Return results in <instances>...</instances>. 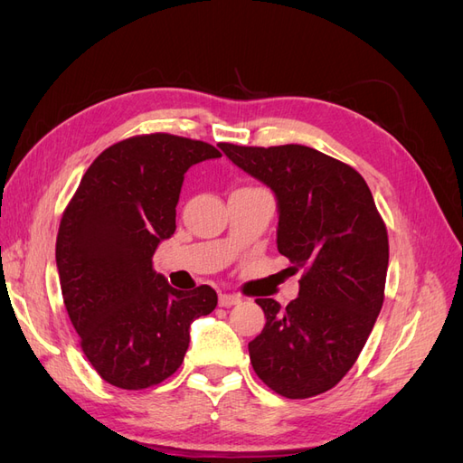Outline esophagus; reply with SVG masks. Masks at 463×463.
Masks as SVG:
<instances>
[{"mask_svg":"<svg viewBox=\"0 0 463 463\" xmlns=\"http://www.w3.org/2000/svg\"><path fill=\"white\" fill-rule=\"evenodd\" d=\"M218 303H220V307H233V305L241 303V298L235 296V293H220Z\"/></svg>","mask_w":463,"mask_h":463,"instance_id":"esophagus-1","label":"esophagus"}]
</instances>
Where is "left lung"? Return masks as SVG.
<instances>
[{"label":"left lung","mask_w":463,"mask_h":463,"mask_svg":"<svg viewBox=\"0 0 463 463\" xmlns=\"http://www.w3.org/2000/svg\"><path fill=\"white\" fill-rule=\"evenodd\" d=\"M279 206L278 250L301 272L286 309L257 299L266 325L249 357L257 376L289 400L325 394L354 367L384 303L388 232L365 179L303 145L220 143Z\"/></svg>","instance_id":"obj_1"}]
</instances>
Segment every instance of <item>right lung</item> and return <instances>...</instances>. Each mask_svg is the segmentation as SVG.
Masks as SVG:
<instances>
[{
    "instance_id": "obj_1",
    "label": "right lung",
    "mask_w": 463,
    "mask_h": 463,
    "mask_svg": "<svg viewBox=\"0 0 463 463\" xmlns=\"http://www.w3.org/2000/svg\"><path fill=\"white\" fill-rule=\"evenodd\" d=\"M220 156L170 133L123 138L90 164L63 210L55 240L63 303L82 354L111 386L143 390L172 376L191 322L218 305L210 286L172 288L152 255L175 232L185 172Z\"/></svg>"
}]
</instances>
